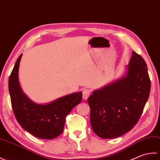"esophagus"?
I'll use <instances>...</instances> for the list:
<instances>
[{
  "label": "esophagus",
  "mask_w": 160,
  "mask_h": 160,
  "mask_svg": "<svg viewBox=\"0 0 160 160\" xmlns=\"http://www.w3.org/2000/svg\"><path fill=\"white\" fill-rule=\"evenodd\" d=\"M90 90L89 89H84L83 90V100H86L88 98L90 97Z\"/></svg>",
  "instance_id": "obj_1"
}]
</instances>
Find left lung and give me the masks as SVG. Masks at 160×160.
Here are the masks:
<instances>
[{"label":"left lung","mask_w":160,"mask_h":160,"mask_svg":"<svg viewBox=\"0 0 160 160\" xmlns=\"http://www.w3.org/2000/svg\"><path fill=\"white\" fill-rule=\"evenodd\" d=\"M146 62L132 51L124 75L92 92L88 98L92 129L105 139L118 138L136 125L149 97Z\"/></svg>","instance_id":"8db88e82"}]
</instances>
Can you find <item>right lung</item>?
<instances>
[{
	"label": "right lung",
	"mask_w": 160,
	"mask_h": 160,
	"mask_svg": "<svg viewBox=\"0 0 160 160\" xmlns=\"http://www.w3.org/2000/svg\"><path fill=\"white\" fill-rule=\"evenodd\" d=\"M21 54L9 79L12 109L18 122L40 139H54L63 131L67 115L82 100V92H74L47 104H38L24 93L18 80Z\"/></svg>",
	"instance_id": "obj_1"
}]
</instances>
